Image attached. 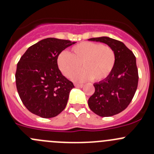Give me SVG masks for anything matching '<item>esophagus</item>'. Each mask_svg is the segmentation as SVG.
Returning <instances> with one entry per match:
<instances>
[{
  "instance_id": "1",
  "label": "esophagus",
  "mask_w": 154,
  "mask_h": 154,
  "mask_svg": "<svg viewBox=\"0 0 154 154\" xmlns=\"http://www.w3.org/2000/svg\"><path fill=\"white\" fill-rule=\"evenodd\" d=\"M74 86L77 87V88H83V84H77V83H75V84H74Z\"/></svg>"
}]
</instances>
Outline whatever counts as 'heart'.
<instances>
[{
  "instance_id": "1",
  "label": "heart",
  "mask_w": 154,
  "mask_h": 154,
  "mask_svg": "<svg viewBox=\"0 0 154 154\" xmlns=\"http://www.w3.org/2000/svg\"><path fill=\"white\" fill-rule=\"evenodd\" d=\"M116 54L111 48L100 43L83 42L72 47L71 54L63 51L57 57V66L63 75L69 77L80 67L83 69L71 76L75 82L93 79L101 81L112 71L116 65Z\"/></svg>"
}]
</instances>
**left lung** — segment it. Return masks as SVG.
Listing matches in <instances>:
<instances>
[{"label":"left lung","instance_id":"obj_1","mask_svg":"<svg viewBox=\"0 0 154 154\" xmlns=\"http://www.w3.org/2000/svg\"><path fill=\"white\" fill-rule=\"evenodd\" d=\"M88 40L107 45L114 51L116 57L111 74L94 83L95 91L88 99V106L101 117L115 116L128 106L137 89L139 74L136 57L123 42L114 38L102 36Z\"/></svg>","mask_w":154,"mask_h":154}]
</instances>
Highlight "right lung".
Returning <instances> with one entry per match:
<instances>
[{"label":"right lung","mask_w":154,"mask_h":154,"mask_svg":"<svg viewBox=\"0 0 154 154\" xmlns=\"http://www.w3.org/2000/svg\"><path fill=\"white\" fill-rule=\"evenodd\" d=\"M75 42L47 38L30 46L17 64L15 82L26 108L33 114L50 119L67 105L72 82L62 74L57 57Z\"/></svg>","instance_id":"1"}]
</instances>
